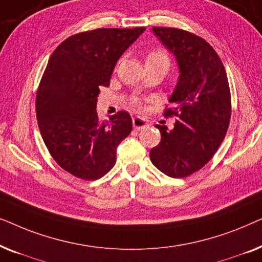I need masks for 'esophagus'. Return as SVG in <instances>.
I'll return each mask as SVG.
<instances>
[{
    "label": "esophagus",
    "mask_w": 262,
    "mask_h": 262,
    "mask_svg": "<svg viewBox=\"0 0 262 262\" xmlns=\"http://www.w3.org/2000/svg\"><path fill=\"white\" fill-rule=\"evenodd\" d=\"M132 123H134L135 130H142V128H145L148 126V121H146L144 118H141V117L134 118Z\"/></svg>",
    "instance_id": "esophagus-1"
}]
</instances>
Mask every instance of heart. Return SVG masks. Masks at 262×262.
<instances>
[{
  "instance_id": "1",
  "label": "heart",
  "mask_w": 262,
  "mask_h": 262,
  "mask_svg": "<svg viewBox=\"0 0 262 262\" xmlns=\"http://www.w3.org/2000/svg\"><path fill=\"white\" fill-rule=\"evenodd\" d=\"M146 63H160L169 67V57L162 50H154L146 56Z\"/></svg>"
}]
</instances>
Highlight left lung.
<instances>
[{
	"mask_svg": "<svg viewBox=\"0 0 262 262\" xmlns=\"http://www.w3.org/2000/svg\"><path fill=\"white\" fill-rule=\"evenodd\" d=\"M162 44L174 53L179 80L164 117H177L174 127L156 125L160 144L150 150L157 169L170 178H186L205 166L227 135L231 95L225 68L206 40L191 32L152 27Z\"/></svg>",
	"mask_w": 262,
	"mask_h": 262,
	"instance_id": "left-lung-1",
	"label": "left lung"
}]
</instances>
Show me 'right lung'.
I'll use <instances>...</instances> for the list:
<instances>
[{"label":"right lung","mask_w":262,"mask_h":262,"mask_svg":"<svg viewBox=\"0 0 262 262\" xmlns=\"http://www.w3.org/2000/svg\"><path fill=\"white\" fill-rule=\"evenodd\" d=\"M145 27L98 28L67 38L42 74L35 99L41 137L53 160L74 177L98 180L112 169L117 146L132 131L119 111L101 121L96 102L114 67Z\"/></svg>","instance_id":"1"}]
</instances>
